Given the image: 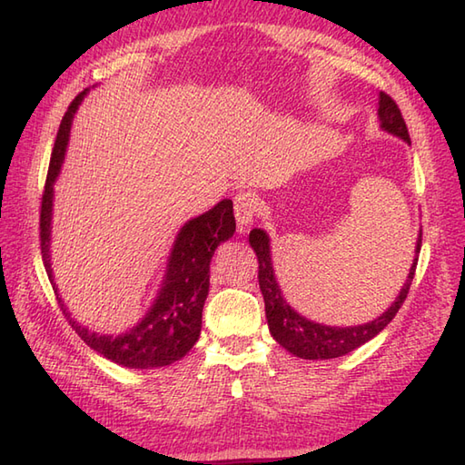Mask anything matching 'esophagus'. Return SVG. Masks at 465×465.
I'll return each instance as SVG.
<instances>
[{
	"label": "esophagus",
	"mask_w": 465,
	"mask_h": 465,
	"mask_svg": "<svg viewBox=\"0 0 465 465\" xmlns=\"http://www.w3.org/2000/svg\"><path fill=\"white\" fill-rule=\"evenodd\" d=\"M235 220H238V230L245 232L252 225L255 213H258V197L252 192H240L233 197Z\"/></svg>",
	"instance_id": "obj_1"
}]
</instances>
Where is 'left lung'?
<instances>
[{
    "label": "left lung",
    "instance_id": "left-lung-1",
    "mask_svg": "<svg viewBox=\"0 0 465 465\" xmlns=\"http://www.w3.org/2000/svg\"><path fill=\"white\" fill-rule=\"evenodd\" d=\"M378 117L383 132L398 135L403 142L410 143L408 127H406V122H403L398 104L383 92L380 94ZM250 245L253 248L255 255H258V262H260L258 280H260V290L265 302V318H268L270 333L273 335V340L278 341L282 348L293 353L295 358L331 360V358H341V355L358 350L360 345L375 338L385 325L396 318L401 303L408 298L413 273H416L418 253L421 250V230L416 243V258H413L408 280L401 285L396 302H393L390 308L380 315V318H375L368 323L348 325V328H338V325H323L318 322H312L308 318H303L302 313L295 312L292 305L285 302L280 283L275 280L272 250H270V235L263 230H260V227H255V230L250 232Z\"/></svg>",
    "mask_w": 465,
    "mask_h": 465
}]
</instances>
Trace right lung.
Instances as JSON below:
<instances>
[{"label": "right lung", "mask_w": 465, "mask_h": 465, "mask_svg": "<svg viewBox=\"0 0 465 465\" xmlns=\"http://www.w3.org/2000/svg\"><path fill=\"white\" fill-rule=\"evenodd\" d=\"M82 92L69 104L67 112L59 124L57 137L54 143L52 160H49L45 190L42 195V213H39V240H42V258L49 282L54 283L52 272V210H54V183L62 170L65 147L69 142L74 115L84 102ZM235 232V217L232 200H222L210 212L193 217L177 232L173 248L167 260L165 278L157 292L152 308L137 322L134 328L120 335H102L72 320L67 313L64 300L59 298L54 283L55 295L67 315L75 333L90 345L92 350L102 353L104 358L120 363L130 370H152L163 368L193 348L200 340L202 331V312L210 292V262L213 252L222 242L230 240Z\"/></svg>", "instance_id": "1"}]
</instances>
